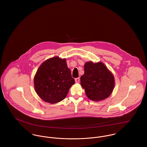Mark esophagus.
Here are the masks:
<instances>
[{
    "mask_svg": "<svg viewBox=\"0 0 147 147\" xmlns=\"http://www.w3.org/2000/svg\"><path fill=\"white\" fill-rule=\"evenodd\" d=\"M75 82H76V83H79L80 82V78H78L75 79Z\"/></svg>",
    "mask_w": 147,
    "mask_h": 147,
    "instance_id": "1",
    "label": "esophagus"
}]
</instances>
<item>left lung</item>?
Masks as SVG:
<instances>
[{
  "label": "left lung",
  "mask_w": 147,
  "mask_h": 147,
  "mask_svg": "<svg viewBox=\"0 0 147 147\" xmlns=\"http://www.w3.org/2000/svg\"><path fill=\"white\" fill-rule=\"evenodd\" d=\"M80 82L87 97L96 102L109 97L115 85L113 74L101 62L85 63L84 74L80 78Z\"/></svg>",
  "instance_id": "1"
}]
</instances>
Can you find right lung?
<instances>
[{
	"instance_id": "obj_1",
	"label": "right lung",
	"mask_w": 147,
	"mask_h": 147,
	"mask_svg": "<svg viewBox=\"0 0 147 147\" xmlns=\"http://www.w3.org/2000/svg\"><path fill=\"white\" fill-rule=\"evenodd\" d=\"M74 84L66 59L57 56L44 61L34 78L36 92L43 101L51 104L64 100Z\"/></svg>"
}]
</instances>
